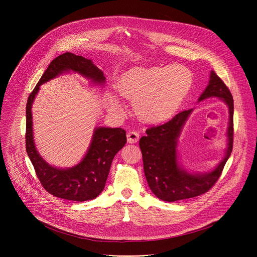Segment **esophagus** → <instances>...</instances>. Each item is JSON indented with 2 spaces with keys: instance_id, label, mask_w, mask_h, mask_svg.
I'll return each mask as SVG.
<instances>
[{
  "instance_id": "obj_1",
  "label": "esophagus",
  "mask_w": 257,
  "mask_h": 257,
  "mask_svg": "<svg viewBox=\"0 0 257 257\" xmlns=\"http://www.w3.org/2000/svg\"><path fill=\"white\" fill-rule=\"evenodd\" d=\"M140 139V134L136 131H129L127 133V141L129 144H136Z\"/></svg>"
}]
</instances>
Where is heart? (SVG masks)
<instances>
[{"label": "heart", "instance_id": "heart-1", "mask_svg": "<svg viewBox=\"0 0 257 257\" xmlns=\"http://www.w3.org/2000/svg\"><path fill=\"white\" fill-rule=\"evenodd\" d=\"M193 84V74L186 67L137 66L119 77L118 96L132 100L137 115L147 124H159L177 111ZM106 104L111 111L121 110L119 100L106 93Z\"/></svg>", "mask_w": 257, "mask_h": 257}]
</instances>
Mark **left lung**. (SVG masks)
<instances>
[{"mask_svg": "<svg viewBox=\"0 0 257 257\" xmlns=\"http://www.w3.org/2000/svg\"><path fill=\"white\" fill-rule=\"evenodd\" d=\"M223 101L229 111L227 127V148L219 165L210 172H188L179 164L178 139L193 109L175 115L168 123L147 129V136L140 140L145 176L153 194L163 201L174 202L194 198L208 192L217 182L233 145V99L225 83L213 71L209 82L198 102L207 98Z\"/></svg>", "mask_w": 257, "mask_h": 257, "instance_id": "8db88e82", "label": "left lung"}]
</instances>
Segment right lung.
<instances>
[{
  "mask_svg": "<svg viewBox=\"0 0 257 257\" xmlns=\"http://www.w3.org/2000/svg\"><path fill=\"white\" fill-rule=\"evenodd\" d=\"M65 73H77L93 85L102 86L106 82L103 72L90 59L67 52L52 60L27 102L26 150L48 193L57 198L83 202L97 198L104 190L113 157L127 142L126 131L121 128L96 127L86 154L77 165L57 168L47 163L35 146L32 105L40 85Z\"/></svg>",
  "mask_w": 257,
  "mask_h": 257,
  "instance_id": "obj_1",
  "label": "right lung"
}]
</instances>
